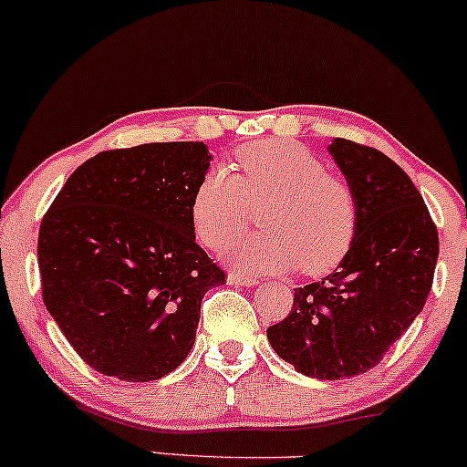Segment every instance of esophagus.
Segmentation results:
<instances>
[{
	"label": "esophagus",
	"mask_w": 467,
	"mask_h": 467,
	"mask_svg": "<svg viewBox=\"0 0 467 467\" xmlns=\"http://www.w3.org/2000/svg\"><path fill=\"white\" fill-rule=\"evenodd\" d=\"M228 285L256 286L258 280L254 275H245V274H237V271H230V274H228Z\"/></svg>",
	"instance_id": "obj_1"
}]
</instances>
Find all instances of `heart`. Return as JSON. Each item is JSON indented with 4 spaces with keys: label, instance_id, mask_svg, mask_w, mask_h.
<instances>
[{
    "label": "heart",
    "instance_id": "heart-1",
    "mask_svg": "<svg viewBox=\"0 0 467 467\" xmlns=\"http://www.w3.org/2000/svg\"><path fill=\"white\" fill-rule=\"evenodd\" d=\"M234 168L215 165L192 196V228L200 244L220 250L263 211L269 233L250 234L230 247L247 271L304 274L336 267L353 244L359 223L358 193L306 146L291 140L252 141L234 155Z\"/></svg>",
    "mask_w": 467,
    "mask_h": 467
}]
</instances>
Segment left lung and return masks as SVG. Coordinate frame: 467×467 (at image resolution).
<instances>
[{
	"label": "left lung",
	"mask_w": 467,
	"mask_h": 467,
	"mask_svg": "<svg viewBox=\"0 0 467 467\" xmlns=\"http://www.w3.org/2000/svg\"><path fill=\"white\" fill-rule=\"evenodd\" d=\"M329 152L358 193V233L334 274L295 288L293 310L267 338L295 370L334 381L379 364L420 315L440 241L420 192L390 157L342 138Z\"/></svg>",
	"instance_id": "8db88e82"
}]
</instances>
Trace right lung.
<instances>
[{"mask_svg":"<svg viewBox=\"0 0 467 467\" xmlns=\"http://www.w3.org/2000/svg\"><path fill=\"white\" fill-rule=\"evenodd\" d=\"M209 163L202 141L103 150L40 222L43 302L97 373L155 381L192 351L204 293L226 282L192 228Z\"/></svg>","mask_w":467,"mask_h":467,"instance_id":"obj_1","label":"right lung"}]
</instances>
